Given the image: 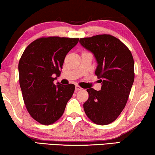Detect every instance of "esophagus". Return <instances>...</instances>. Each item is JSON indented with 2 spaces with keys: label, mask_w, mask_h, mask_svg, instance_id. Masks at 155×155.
Listing matches in <instances>:
<instances>
[{
  "label": "esophagus",
  "mask_w": 155,
  "mask_h": 155,
  "mask_svg": "<svg viewBox=\"0 0 155 155\" xmlns=\"http://www.w3.org/2000/svg\"><path fill=\"white\" fill-rule=\"evenodd\" d=\"M81 90H82V87H80L79 85H76L75 86V91H76V92H78V91Z\"/></svg>",
  "instance_id": "34e87169"
}]
</instances>
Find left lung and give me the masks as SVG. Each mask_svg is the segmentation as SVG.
Here are the masks:
<instances>
[{
	"label": "left lung",
	"instance_id": "obj_1",
	"mask_svg": "<svg viewBox=\"0 0 155 155\" xmlns=\"http://www.w3.org/2000/svg\"><path fill=\"white\" fill-rule=\"evenodd\" d=\"M80 43L94 54L98 63L95 74L102 84L99 91L87 89L84 112L94 124L108 125L118 117L128 101L135 78L133 57L129 48L111 35L81 38Z\"/></svg>",
	"mask_w": 155,
	"mask_h": 155
}]
</instances>
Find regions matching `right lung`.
Listing matches in <instances>:
<instances>
[{"mask_svg": "<svg viewBox=\"0 0 155 155\" xmlns=\"http://www.w3.org/2000/svg\"><path fill=\"white\" fill-rule=\"evenodd\" d=\"M79 38L41 37L27 46L18 64L19 81L25 107L42 125H51L63 114L75 85H55L68 53Z\"/></svg>", "mask_w": 155, "mask_h": 155, "instance_id": "1", "label": "right lung"}]
</instances>
